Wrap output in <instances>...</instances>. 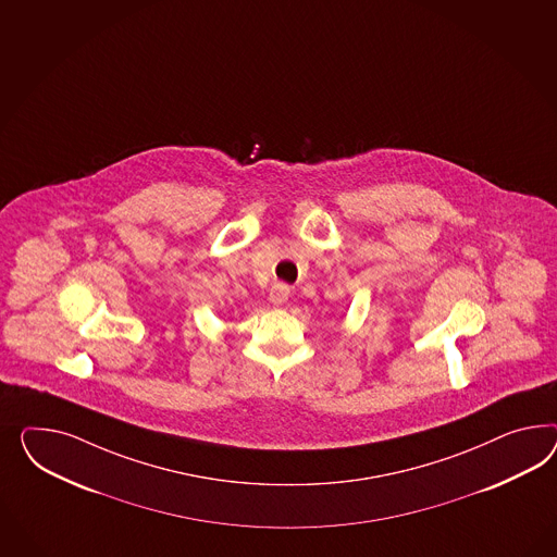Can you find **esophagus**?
I'll return each instance as SVG.
<instances>
[{
  "label": "esophagus",
  "mask_w": 557,
  "mask_h": 557,
  "mask_svg": "<svg viewBox=\"0 0 557 557\" xmlns=\"http://www.w3.org/2000/svg\"><path fill=\"white\" fill-rule=\"evenodd\" d=\"M287 298H289V287L284 286V284H275L271 287L270 301L273 306H284Z\"/></svg>",
  "instance_id": "obj_1"
}]
</instances>
